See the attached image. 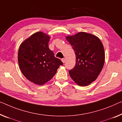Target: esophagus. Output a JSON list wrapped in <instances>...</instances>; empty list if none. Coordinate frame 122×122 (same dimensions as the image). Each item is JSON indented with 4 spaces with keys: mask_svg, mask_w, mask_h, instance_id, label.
I'll list each match as a JSON object with an SVG mask.
<instances>
[{
    "mask_svg": "<svg viewBox=\"0 0 122 122\" xmlns=\"http://www.w3.org/2000/svg\"><path fill=\"white\" fill-rule=\"evenodd\" d=\"M61 61H62V62L63 63H65V62H66V59H65V58H63V59H62Z\"/></svg>",
    "mask_w": 122,
    "mask_h": 122,
    "instance_id": "obj_1",
    "label": "esophagus"
}]
</instances>
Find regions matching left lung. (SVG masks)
I'll use <instances>...</instances> for the list:
<instances>
[{"mask_svg":"<svg viewBox=\"0 0 122 122\" xmlns=\"http://www.w3.org/2000/svg\"><path fill=\"white\" fill-rule=\"evenodd\" d=\"M66 38L76 56L75 66L69 71L70 77L79 86H87L95 81L104 65L102 43L98 37L83 32Z\"/></svg>","mask_w":122,"mask_h":122,"instance_id":"obj_1","label":"left lung"}]
</instances>
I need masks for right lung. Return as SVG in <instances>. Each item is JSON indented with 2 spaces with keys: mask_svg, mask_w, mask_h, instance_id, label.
Returning <instances> with one entry per match:
<instances>
[{
  "mask_svg": "<svg viewBox=\"0 0 122 122\" xmlns=\"http://www.w3.org/2000/svg\"><path fill=\"white\" fill-rule=\"evenodd\" d=\"M50 37L42 32L35 33L20 46L18 62L22 74L34 84L43 85L55 76L63 63L49 48Z\"/></svg>",
  "mask_w": 122,
  "mask_h": 122,
  "instance_id": "right-lung-1",
  "label": "right lung"
}]
</instances>
